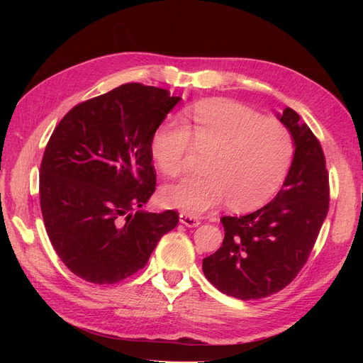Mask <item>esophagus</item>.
Instances as JSON below:
<instances>
[{"mask_svg": "<svg viewBox=\"0 0 363 363\" xmlns=\"http://www.w3.org/2000/svg\"><path fill=\"white\" fill-rule=\"evenodd\" d=\"M180 223L186 227H199L200 225V219L191 215V213H186V212H182L180 213Z\"/></svg>", "mask_w": 363, "mask_h": 363, "instance_id": "esophagus-1", "label": "esophagus"}]
</instances>
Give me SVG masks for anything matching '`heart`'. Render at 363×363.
I'll use <instances>...</instances> for the list:
<instances>
[{
	"instance_id": "b5f03b06",
	"label": "heart",
	"mask_w": 363,
	"mask_h": 363,
	"mask_svg": "<svg viewBox=\"0 0 363 363\" xmlns=\"http://www.w3.org/2000/svg\"><path fill=\"white\" fill-rule=\"evenodd\" d=\"M195 147L211 152L206 175H186L162 191L164 204L191 215L227 200L236 211L260 207L281 188L294 159L286 127L227 100L200 103L192 111L191 125L167 121L151 140L152 157L167 175L182 172Z\"/></svg>"
}]
</instances>
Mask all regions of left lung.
Wrapping results in <instances>:
<instances>
[{"label": "left lung", "instance_id": "1", "mask_svg": "<svg viewBox=\"0 0 363 363\" xmlns=\"http://www.w3.org/2000/svg\"><path fill=\"white\" fill-rule=\"evenodd\" d=\"M294 140V159L281 189L256 212L224 216L223 245L203 259L213 286L238 300L281 291L304 267L328 211L324 152L291 107L276 113Z\"/></svg>", "mask_w": 363, "mask_h": 363}]
</instances>
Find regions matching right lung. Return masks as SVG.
<instances>
[{"instance_id": "right-lung-1", "label": "right lung", "mask_w": 363, "mask_h": 363, "mask_svg": "<svg viewBox=\"0 0 363 363\" xmlns=\"http://www.w3.org/2000/svg\"><path fill=\"white\" fill-rule=\"evenodd\" d=\"M180 100L127 83L75 106L54 128L40 164V208L54 250L77 277L124 280L177 227L174 211H131L156 191L152 135Z\"/></svg>"}]
</instances>
